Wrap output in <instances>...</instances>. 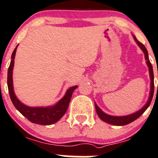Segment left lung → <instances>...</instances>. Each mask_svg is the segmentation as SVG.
Returning a JSON list of instances; mask_svg holds the SVG:
<instances>
[{
    "label": "left lung",
    "mask_w": 158,
    "mask_h": 158,
    "mask_svg": "<svg viewBox=\"0 0 158 158\" xmlns=\"http://www.w3.org/2000/svg\"><path fill=\"white\" fill-rule=\"evenodd\" d=\"M133 37H134V39L136 41V43L137 44V45L140 47V48L142 50L143 54H144L145 60H147L146 61L147 65H148V68H149L150 77H151V91H150V96H149V98H148V102L146 103V104H145V105L143 106L140 110H137V112L133 113L131 114L127 115V116H111V115L107 114H105L104 112H103L102 110H101V108H100V107L97 105L96 103H95V108H96V111H97V114H98V117H99L103 121H104V122L108 123V124H113V125H117V126L126 125V124H130V123H131L134 121H135L136 119H137L140 115L143 114V112H144L145 110L148 109V107H149L150 104H151V101H152L153 95H154V72H153L152 65H151V62H150L149 57H148V51H147L144 45L137 40V39L136 38L135 36H133Z\"/></svg>",
    "instance_id": "1"
}]
</instances>
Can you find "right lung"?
Returning a JSON list of instances; mask_svg holds the SVG:
<instances>
[{"label": "right lung", "mask_w": 158, "mask_h": 158, "mask_svg": "<svg viewBox=\"0 0 158 158\" xmlns=\"http://www.w3.org/2000/svg\"><path fill=\"white\" fill-rule=\"evenodd\" d=\"M14 50L11 55L10 66L7 71V87H8L9 94L12 103L17 110L31 122L40 125H50L58 121L64 115L68 110L71 96L77 86H74L67 90L64 96L54 106L49 107H28L18 100L14 91L13 86V68L15 65V57L17 51V48Z\"/></svg>", "instance_id": "right-lung-1"}]
</instances>
